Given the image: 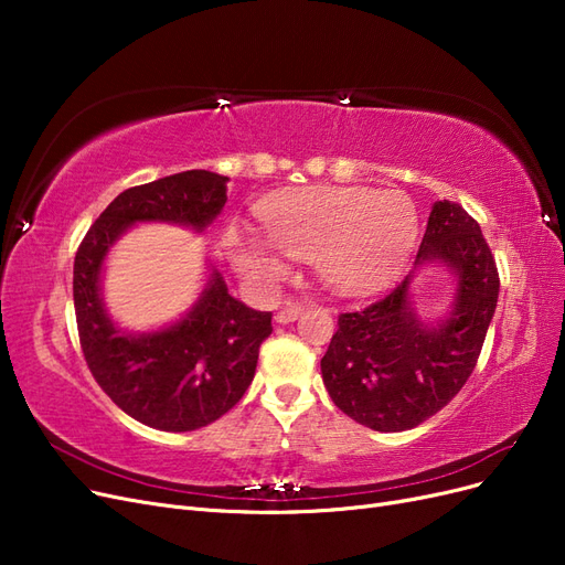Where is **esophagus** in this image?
I'll list each match as a JSON object with an SVG mask.
<instances>
[{"label": "esophagus", "mask_w": 565, "mask_h": 565, "mask_svg": "<svg viewBox=\"0 0 565 565\" xmlns=\"http://www.w3.org/2000/svg\"><path fill=\"white\" fill-rule=\"evenodd\" d=\"M301 311H303L301 303H287V306H282V309L276 313V320H278L280 324L295 322V320L301 316Z\"/></svg>", "instance_id": "34e87169"}]
</instances>
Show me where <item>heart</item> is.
I'll return each instance as SVG.
<instances>
[{
    "instance_id": "heart-1",
    "label": "heart",
    "mask_w": 565,
    "mask_h": 565,
    "mask_svg": "<svg viewBox=\"0 0 565 565\" xmlns=\"http://www.w3.org/2000/svg\"><path fill=\"white\" fill-rule=\"evenodd\" d=\"M264 235L233 228L228 249L245 278L270 285L285 276V254L313 259L339 295H377L398 280L419 235L415 202L396 188L313 185L259 204Z\"/></svg>"
}]
</instances>
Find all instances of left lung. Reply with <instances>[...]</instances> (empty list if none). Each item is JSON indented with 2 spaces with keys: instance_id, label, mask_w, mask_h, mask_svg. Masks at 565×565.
<instances>
[{
  "instance_id": "1",
  "label": "left lung",
  "mask_w": 565,
  "mask_h": 565,
  "mask_svg": "<svg viewBox=\"0 0 565 565\" xmlns=\"http://www.w3.org/2000/svg\"><path fill=\"white\" fill-rule=\"evenodd\" d=\"M426 265H443L456 280L451 311L438 321L422 319L414 306V276ZM498 295V266L481 226L459 204L434 202L415 270L377 303L339 316L320 361L330 398L367 429H415L471 377Z\"/></svg>"
}]
</instances>
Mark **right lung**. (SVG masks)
I'll use <instances>...</instances> for the list:
<instances>
[{
	"instance_id": "obj_1",
	"label": "right lung",
	"mask_w": 565,
	"mask_h": 565,
	"mask_svg": "<svg viewBox=\"0 0 565 565\" xmlns=\"http://www.w3.org/2000/svg\"><path fill=\"white\" fill-rule=\"evenodd\" d=\"M228 177L191 169L127 188L96 218L75 256L73 297L79 344L94 380L129 417L160 431H195L243 398L259 347L273 332L268 311L228 295L210 264L207 285L177 322L129 332L104 301L110 247L134 224H172L202 233L226 204Z\"/></svg>"
}]
</instances>
